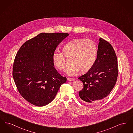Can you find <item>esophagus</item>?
<instances>
[{
    "label": "esophagus",
    "instance_id": "obj_1",
    "mask_svg": "<svg viewBox=\"0 0 133 133\" xmlns=\"http://www.w3.org/2000/svg\"><path fill=\"white\" fill-rule=\"evenodd\" d=\"M67 80L68 81H73L74 80V79L72 78H67Z\"/></svg>",
    "mask_w": 133,
    "mask_h": 133
}]
</instances>
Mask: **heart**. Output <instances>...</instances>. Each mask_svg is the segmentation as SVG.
I'll list each match as a JSON object with an SVG mask.
<instances>
[{
  "label": "heart",
  "mask_w": 133,
  "mask_h": 133,
  "mask_svg": "<svg viewBox=\"0 0 133 133\" xmlns=\"http://www.w3.org/2000/svg\"><path fill=\"white\" fill-rule=\"evenodd\" d=\"M97 47L90 39H75L64 45L63 52L56 50L52 54V61L58 69L65 67V56L71 57V63L66 68V72L69 76H75L81 71L86 72L91 69L97 56Z\"/></svg>",
  "instance_id": "1"
}]
</instances>
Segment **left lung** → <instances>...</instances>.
I'll list each match as a JSON object with an SVG mask.
<instances>
[{
	"label": "left lung",
	"instance_id": "1",
	"mask_svg": "<svg viewBox=\"0 0 133 133\" xmlns=\"http://www.w3.org/2000/svg\"><path fill=\"white\" fill-rule=\"evenodd\" d=\"M97 56L92 68L78 79L83 83L80 98L89 105L102 101L114 88L118 77V61L112 46L99 39Z\"/></svg>",
	"mask_w": 133,
	"mask_h": 133
}]
</instances>
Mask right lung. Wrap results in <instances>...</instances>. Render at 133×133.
Here are the masks:
<instances>
[{"label":"right lung","mask_w":133,"mask_h":133,"mask_svg":"<svg viewBox=\"0 0 133 133\" xmlns=\"http://www.w3.org/2000/svg\"><path fill=\"white\" fill-rule=\"evenodd\" d=\"M66 33H41L22 45L17 52L12 75L17 89L27 101L44 106L55 98L66 82L54 67L52 54Z\"/></svg>","instance_id":"add662e5"}]
</instances>
